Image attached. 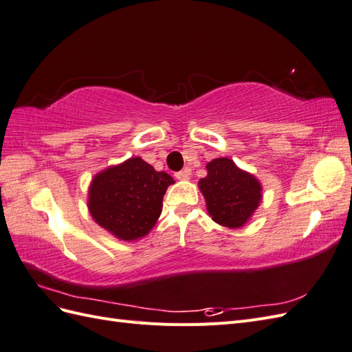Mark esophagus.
<instances>
[{"mask_svg":"<svg viewBox=\"0 0 352 352\" xmlns=\"http://www.w3.org/2000/svg\"><path fill=\"white\" fill-rule=\"evenodd\" d=\"M175 176L179 180H188L190 176V172H189V168H184V170H180V172H176Z\"/></svg>","mask_w":352,"mask_h":352,"instance_id":"1","label":"esophagus"}]
</instances>
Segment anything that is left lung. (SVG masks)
I'll list each match as a JSON object with an SVG mask.
<instances>
[{"mask_svg":"<svg viewBox=\"0 0 352 352\" xmlns=\"http://www.w3.org/2000/svg\"><path fill=\"white\" fill-rule=\"evenodd\" d=\"M207 172V177L199 180V189L211 219L230 229L243 226L261 201L258 180L229 158L212 160Z\"/></svg>","mask_w":352,"mask_h":352,"instance_id":"1","label":"left lung"}]
</instances>
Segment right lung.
I'll use <instances>...</instances> for the list:
<instances>
[{
  "instance_id": "add662e5",
  "label": "right lung",
  "mask_w": 352,
  "mask_h": 352,
  "mask_svg": "<svg viewBox=\"0 0 352 352\" xmlns=\"http://www.w3.org/2000/svg\"><path fill=\"white\" fill-rule=\"evenodd\" d=\"M173 177L155 172L140 157L95 176L89 188L94 220L123 241L145 236L162 214L163 197Z\"/></svg>"
}]
</instances>
